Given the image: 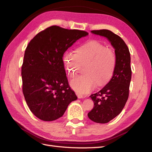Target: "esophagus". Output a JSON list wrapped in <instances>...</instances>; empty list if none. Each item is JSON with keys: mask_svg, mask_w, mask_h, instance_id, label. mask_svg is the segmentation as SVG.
Here are the masks:
<instances>
[{"mask_svg": "<svg viewBox=\"0 0 152 152\" xmlns=\"http://www.w3.org/2000/svg\"><path fill=\"white\" fill-rule=\"evenodd\" d=\"M76 94H77V96L78 98L81 99V98H84L83 95H82V94H79V93H76Z\"/></svg>", "mask_w": 152, "mask_h": 152, "instance_id": "1", "label": "esophagus"}]
</instances>
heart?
Returning <instances> with one entry per match:
<instances>
[{"mask_svg": "<svg viewBox=\"0 0 152 152\" xmlns=\"http://www.w3.org/2000/svg\"><path fill=\"white\" fill-rule=\"evenodd\" d=\"M63 61L69 76L75 77L80 71L82 64H87V74L78 76L71 80L72 89L80 94L88 93L96 84L103 86L110 80L117 64L115 50L98 40H91L76 49V53L67 50Z\"/></svg>", "mask_w": 152, "mask_h": 152, "instance_id": "1", "label": "heart"}]
</instances>
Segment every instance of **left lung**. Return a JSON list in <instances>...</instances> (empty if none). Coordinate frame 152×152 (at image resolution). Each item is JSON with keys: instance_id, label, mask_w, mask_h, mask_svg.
Wrapping results in <instances>:
<instances>
[{"instance_id": "1", "label": "left lung", "mask_w": 152, "mask_h": 152, "mask_svg": "<svg viewBox=\"0 0 152 152\" xmlns=\"http://www.w3.org/2000/svg\"><path fill=\"white\" fill-rule=\"evenodd\" d=\"M91 32L107 38L117 56L116 67L111 80L102 90L90 96L94 107L87 114L88 117L94 122L105 124L119 115L127 101L132 73L131 56L127 45L121 37L104 29Z\"/></svg>"}]
</instances>
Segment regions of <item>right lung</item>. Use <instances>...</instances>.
Here are the masks:
<instances>
[{"label":"right lung","instance_id":"1","mask_svg":"<svg viewBox=\"0 0 152 152\" xmlns=\"http://www.w3.org/2000/svg\"><path fill=\"white\" fill-rule=\"evenodd\" d=\"M87 35L54 25L40 31L27 45L21 66L22 90L30 111L40 120H56L77 99L69 86L63 56Z\"/></svg>","mask_w":152,"mask_h":152}]
</instances>
